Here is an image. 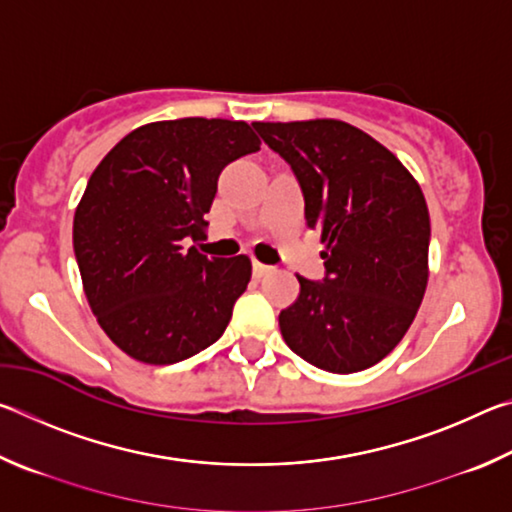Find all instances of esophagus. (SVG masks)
<instances>
[{
    "label": "esophagus",
    "instance_id": "esophagus-1",
    "mask_svg": "<svg viewBox=\"0 0 512 512\" xmlns=\"http://www.w3.org/2000/svg\"><path fill=\"white\" fill-rule=\"evenodd\" d=\"M273 271V266H268V264H262V262H253V273H255V277H264V275H268Z\"/></svg>",
    "mask_w": 512,
    "mask_h": 512
}]
</instances>
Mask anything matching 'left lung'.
<instances>
[{"label":"left lung","mask_w":512,"mask_h":512,"mask_svg":"<svg viewBox=\"0 0 512 512\" xmlns=\"http://www.w3.org/2000/svg\"><path fill=\"white\" fill-rule=\"evenodd\" d=\"M291 164L320 232L325 280L298 275L280 311L289 348L320 370L375 366L404 339L429 280V210L418 180L375 137L339 119L255 121Z\"/></svg>","instance_id":"8db88e82"}]
</instances>
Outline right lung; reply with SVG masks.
<instances>
[{
  "label": "right lung",
  "instance_id": "obj_1",
  "mask_svg": "<svg viewBox=\"0 0 512 512\" xmlns=\"http://www.w3.org/2000/svg\"><path fill=\"white\" fill-rule=\"evenodd\" d=\"M259 144L246 121H153L92 171L74 212V253L92 314L128 357L167 366L221 339L253 264L183 241L205 237L219 173Z\"/></svg>",
  "mask_w": 512,
  "mask_h": 512
}]
</instances>
